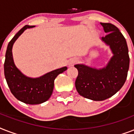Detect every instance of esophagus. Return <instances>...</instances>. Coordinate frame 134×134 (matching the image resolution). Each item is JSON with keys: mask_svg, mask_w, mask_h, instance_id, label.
Wrapping results in <instances>:
<instances>
[{"mask_svg": "<svg viewBox=\"0 0 134 134\" xmlns=\"http://www.w3.org/2000/svg\"><path fill=\"white\" fill-rule=\"evenodd\" d=\"M77 59L76 58H72L71 60H69L68 61V63H67V65L69 66V67H73L74 65H75L76 63H77Z\"/></svg>", "mask_w": 134, "mask_h": 134, "instance_id": "1", "label": "esophagus"}]
</instances>
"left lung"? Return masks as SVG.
Segmentation results:
<instances>
[{"instance_id":"obj_1","label":"left lung","mask_w":134,"mask_h":134,"mask_svg":"<svg viewBox=\"0 0 134 134\" xmlns=\"http://www.w3.org/2000/svg\"><path fill=\"white\" fill-rule=\"evenodd\" d=\"M101 25L107 33L102 41L110 47L113 56L105 67L99 69L84 64L74 65L79 71L76 90L81 96L93 101H103L117 93L126 81L129 67V51L122 34L113 24Z\"/></svg>"}]
</instances>
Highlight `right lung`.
Returning a JSON list of instances; mask_svg holds the SVG:
<instances>
[{"mask_svg": "<svg viewBox=\"0 0 134 134\" xmlns=\"http://www.w3.org/2000/svg\"><path fill=\"white\" fill-rule=\"evenodd\" d=\"M33 27L35 26L28 25L23 27L9 42L5 53L4 73L10 91L18 100L25 104H40L50 98L53 90L55 79L66 71L67 67L55 69L40 77L31 78L24 75L16 67L12 55L14 43L26 29Z\"/></svg>", "mask_w": 134, "mask_h": 134, "instance_id": "obj_1", "label": "right lung"}]
</instances>
